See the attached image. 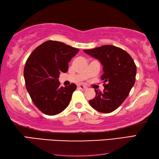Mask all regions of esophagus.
I'll return each instance as SVG.
<instances>
[{"label":"esophagus","mask_w":159,"mask_h":159,"mask_svg":"<svg viewBox=\"0 0 159 159\" xmlns=\"http://www.w3.org/2000/svg\"><path fill=\"white\" fill-rule=\"evenodd\" d=\"M77 87H78V88H79V89L83 90H85L87 89V87H86V86H85L84 85H79L77 86Z\"/></svg>","instance_id":"esophagus-1"}]
</instances>
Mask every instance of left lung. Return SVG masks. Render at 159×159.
Segmentation results:
<instances>
[{
	"instance_id": "obj_1",
	"label": "left lung",
	"mask_w": 159,
	"mask_h": 159,
	"mask_svg": "<svg viewBox=\"0 0 159 159\" xmlns=\"http://www.w3.org/2000/svg\"><path fill=\"white\" fill-rule=\"evenodd\" d=\"M84 52L98 60L103 66V93L95 90V98L89 101L90 106L101 113H111L127 98L135 82L136 65L133 58L125 50L107 45Z\"/></svg>"
}]
</instances>
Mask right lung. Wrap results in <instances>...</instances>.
Listing matches in <instances>:
<instances>
[{"mask_svg":"<svg viewBox=\"0 0 159 159\" xmlns=\"http://www.w3.org/2000/svg\"><path fill=\"white\" fill-rule=\"evenodd\" d=\"M79 50L59 41H48L29 56L24 70L26 88L34 104L49 116L60 114L68 107L76 85L61 87V72L68 71V63Z\"/></svg>","mask_w":159,"mask_h":159,"instance_id":"add662e5","label":"right lung"}]
</instances>
